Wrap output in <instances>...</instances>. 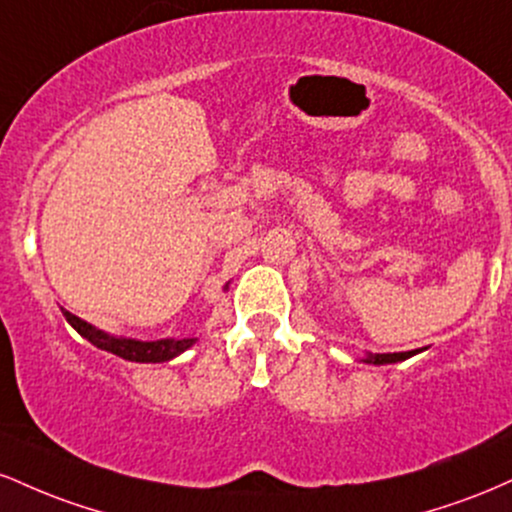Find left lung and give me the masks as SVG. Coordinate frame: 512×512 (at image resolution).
<instances>
[{"label": "left lung", "mask_w": 512, "mask_h": 512, "mask_svg": "<svg viewBox=\"0 0 512 512\" xmlns=\"http://www.w3.org/2000/svg\"><path fill=\"white\" fill-rule=\"evenodd\" d=\"M419 354V349L416 351H402V354H370L366 361L368 363H375V366H383V363H397V361H404V358Z\"/></svg>", "instance_id": "left-lung-1"}]
</instances>
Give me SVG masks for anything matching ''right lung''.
<instances>
[{
  "label": "right lung",
  "instance_id": "right-lung-1",
  "mask_svg": "<svg viewBox=\"0 0 512 512\" xmlns=\"http://www.w3.org/2000/svg\"><path fill=\"white\" fill-rule=\"evenodd\" d=\"M64 317H67L69 325L74 327L81 337L88 339L98 349L110 351V354L125 358V361H137V363H161L170 361L185 349H190L197 339H158V342H137V339H122V337H110L101 330H96L88 322L79 320V317L69 313V310H62Z\"/></svg>",
  "mask_w": 512,
  "mask_h": 512
}]
</instances>
